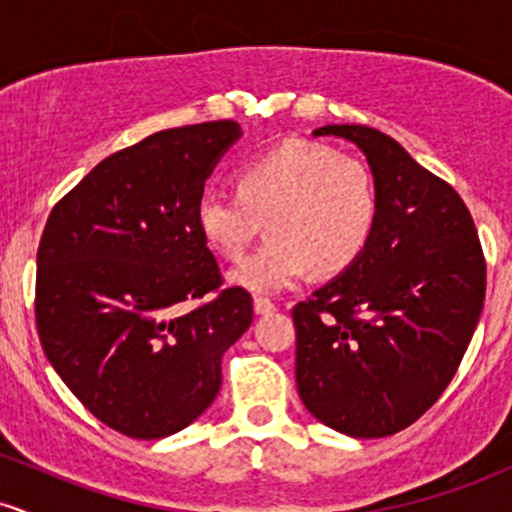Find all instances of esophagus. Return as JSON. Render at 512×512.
Segmentation results:
<instances>
[{
    "instance_id": "esophagus-1",
    "label": "esophagus",
    "mask_w": 512,
    "mask_h": 512,
    "mask_svg": "<svg viewBox=\"0 0 512 512\" xmlns=\"http://www.w3.org/2000/svg\"><path fill=\"white\" fill-rule=\"evenodd\" d=\"M252 308H255L257 315H269L274 313L276 305L272 301H267V298H255V301H252Z\"/></svg>"
}]
</instances>
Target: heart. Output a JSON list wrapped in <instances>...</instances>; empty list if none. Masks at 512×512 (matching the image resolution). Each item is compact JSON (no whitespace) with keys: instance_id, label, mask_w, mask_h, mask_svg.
<instances>
[{"instance_id":"b5f03b06","label":"heart","mask_w":512,"mask_h":512,"mask_svg":"<svg viewBox=\"0 0 512 512\" xmlns=\"http://www.w3.org/2000/svg\"><path fill=\"white\" fill-rule=\"evenodd\" d=\"M378 187L366 163L313 142H284L236 170V195L204 192L195 223L211 250L238 262L267 226L269 238L228 274L257 296L298 284L310 269L342 274L373 238Z\"/></svg>"}]
</instances>
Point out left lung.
Segmentation results:
<instances>
[{
	"mask_svg": "<svg viewBox=\"0 0 512 512\" xmlns=\"http://www.w3.org/2000/svg\"><path fill=\"white\" fill-rule=\"evenodd\" d=\"M378 187V223L346 272L293 308L305 409L351 438L414 424L460 366L484 308L486 262L469 209L402 144L373 127L327 125Z\"/></svg>",
	"mask_w": 512,
	"mask_h": 512,
	"instance_id": "obj_1",
	"label": "left lung"
}]
</instances>
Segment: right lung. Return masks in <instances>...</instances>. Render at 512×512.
<instances>
[{"instance_id":"1","label":"right lung","mask_w":512,"mask_h":512,"mask_svg":"<svg viewBox=\"0 0 512 512\" xmlns=\"http://www.w3.org/2000/svg\"><path fill=\"white\" fill-rule=\"evenodd\" d=\"M243 137L233 120L163 129L98 163L52 209L38 248L35 325L84 407L129 438H166L219 395L221 356L252 322L221 284L195 223L197 199Z\"/></svg>"}]
</instances>
